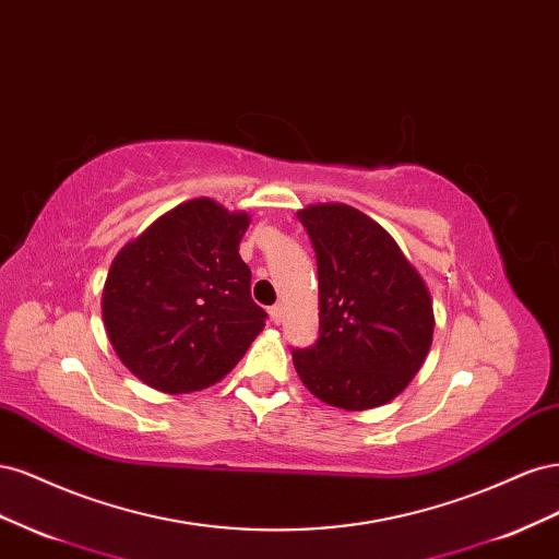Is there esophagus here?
Wrapping results in <instances>:
<instances>
[{
	"label": "esophagus",
	"instance_id": "34e87169",
	"mask_svg": "<svg viewBox=\"0 0 559 559\" xmlns=\"http://www.w3.org/2000/svg\"><path fill=\"white\" fill-rule=\"evenodd\" d=\"M270 319H273L275 324H282V319H284V306H282V302H275V306L270 308Z\"/></svg>",
	"mask_w": 559,
	"mask_h": 559
}]
</instances>
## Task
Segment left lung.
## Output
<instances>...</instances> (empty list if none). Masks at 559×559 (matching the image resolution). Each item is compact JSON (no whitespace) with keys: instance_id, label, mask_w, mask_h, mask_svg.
<instances>
[{"instance_id":"obj_1","label":"left lung","mask_w":559,"mask_h":559,"mask_svg":"<svg viewBox=\"0 0 559 559\" xmlns=\"http://www.w3.org/2000/svg\"><path fill=\"white\" fill-rule=\"evenodd\" d=\"M317 257L319 337L294 347L310 392L345 411L399 396L427 359L433 308L427 284L373 218L347 205L298 212Z\"/></svg>"}]
</instances>
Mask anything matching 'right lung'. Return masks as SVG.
I'll return each mask as SVG.
<instances>
[{
    "label": "right lung",
    "mask_w": 559,
    "mask_h": 559,
    "mask_svg": "<svg viewBox=\"0 0 559 559\" xmlns=\"http://www.w3.org/2000/svg\"><path fill=\"white\" fill-rule=\"evenodd\" d=\"M249 226L210 198L160 216L118 253L103 296L109 341L130 373L167 394L222 380L265 326L240 259Z\"/></svg>",
    "instance_id": "right-lung-1"
}]
</instances>
